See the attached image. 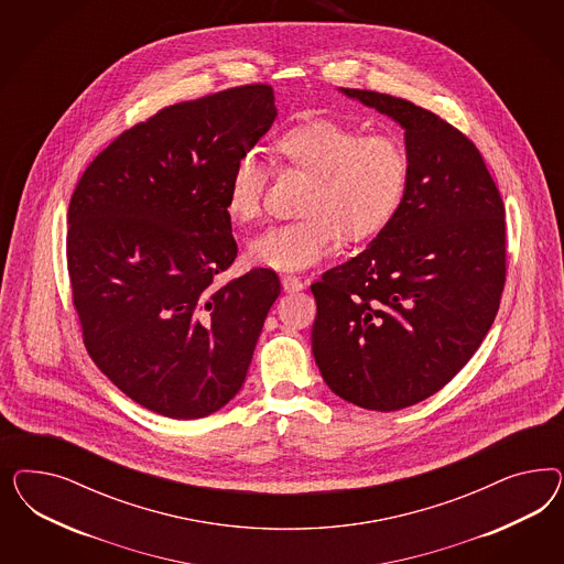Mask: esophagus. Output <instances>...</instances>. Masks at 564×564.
<instances>
[{"label": "esophagus", "mask_w": 564, "mask_h": 564, "mask_svg": "<svg viewBox=\"0 0 564 564\" xmlns=\"http://www.w3.org/2000/svg\"><path fill=\"white\" fill-rule=\"evenodd\" d=\"M281 285H283V291H300L306 288L304 281L300 276H295V274H283L281 276Z\"/></svg>", "instance_id": "1"}]
</instances>
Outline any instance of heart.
I'll return each instance as SVG.
<instances>
[{"label":"heart","instance_id":"1","mask_svg":"<svg viewBox=\"0 0 564 564\" xmlns=\"http://www.w3.org/2000/svg\"><path fill=\"white\" fill-rule=\"evenodd\" d=\"M276 153L312 175L300 221L262 229L246 254L258 267L297 271L333 257L347 238L378 234L403 203L410 184V153L389 132L366 134L328 118L302 121L276 140ZM269 167L257 153L239 156L227 180V213L238 223L257 219Z\"/></svg>","mask_w":564,"mask_h":564}]
</instances>
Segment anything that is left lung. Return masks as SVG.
Returning a JSON list of instances; mask_svg holds the SVG:
<instances>
[{
	"label": "left lung",
	"instance_id": "8db88e82",
	"mask_svg": "<svg viewBox=\"0 0 564 564\" xmlns=\"http://www.w3.org/2000/svg\"><path fill=\"white\" fill-rule=\"evenodd\" d=\"M339 90L405 130L410 184L368 248L310 288L312 354L345 401L403 410L441 391L495 323L507 273L505 206L457 128L405 99Z\"/></svg>",
	"mask_w": 564,
	"mask_h": 564
}]
</instances>
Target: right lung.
<instances>
[{
	"label": "right lung",
	"mask_w": 564,
	"mask_h": 564,
	"mask_svg": "<svg viewBox=\"0 0 564 564\" xmlns=\"http://www.w3.org/2000/svg\"><path fill=\"white\" fill-rule=\"evenodd\" d=\"M276 118L273 88L161 109L86 167L68 208V273L85 345L121 393L198 420L239 393L281 293L271 269L217 285L238 257L227 180Z\"/></svg>",
	"instance_id": "obj_1"
}]
</instances>
